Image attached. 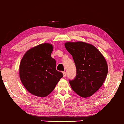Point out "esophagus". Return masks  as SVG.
<instances>
[{"instance_id": "1", "label": "esophagus", "mask_w": 124, "mask_h": 124, "mask_svg": "<svg viewBox=\"0 0 124 124\" xmlns=\"http://www.w3.org/2000/svg\"><path fill=\"white\" fill-rule=\"evenodd\" d=\"M62 73H63V77H65L66 76V72H62Z\"/></svg>"}]
</instances>
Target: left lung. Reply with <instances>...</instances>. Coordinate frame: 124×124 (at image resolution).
Instances as JSON below:
<instances>
[{
    "instance_id": "1",
    "label": "left lung",
    "mask_w": 124,
    "mask_h": 124,
    "mask_svg": "<svg viewBox=\"0 0 124 124\" xmlns=\"http://www.w3.org/2000/svg\"><path fill=\"white\" fill-rule=\"evenodd\" d=\"M67 50L72 55L77 74L69 81L71 87L82 98L92 96L104 83L108 73L106 59L94 46L84 42H68Z\"/></svg>"
}]
</instances>
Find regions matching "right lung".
<instances>
[{
  "mask_svg": "<svg viewBox=\"0 0 124 124\" xmlns=\"http://www.w3.org/2000/svg\"><path fill=\"white\" fill-rule=\"evenodd\" d=\"M53 46L45 43L27 51L20 62V80L25 89L33 95H48L63 77L56 70V61L51 56Z\"/></svg>",
  "mask_w": 124,
  "mask_h": 124,
  "instance_id": "1",
  "label": "right lung"
}]
</instances>
